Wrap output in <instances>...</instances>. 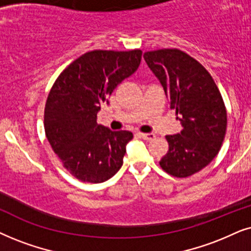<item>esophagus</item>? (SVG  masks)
<instances>
[{"mask_svg": "<svg viewBox=\"0 0 251 251\" xmlns=\"http://www.w3.org/2000/svg\"><path fill=\"white\" fill-rule=\"evenodd\" d=\"M139 135L141 136L143 140H147V141H150V140L155 138V134H152V133H139Z\"/></svg>", "mask_w": 251, "mask_h": 251, "instance_id": "obj_1", "label": "esophagus"}]
</instances>
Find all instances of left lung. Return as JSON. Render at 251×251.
<instances>
[{
    "label": "left lung",
    "mask_w": 251,
    "mask_h": 251,
    "mask_svg": "<svg viewBox=\"0 0 251 251\" xmlns=\"http://www.w3.org/2000/svg\"><path fill=\"white\" fill-rule=\"evenodd\" d=\"M143 58L163 86L182 131L166 135L169 151L160 168L176 178L201 171L219 152L227 113L218 87L200 63L179 49L147 51Z\"/></svg>",
    "instance_id": "1"
}]
</instances>
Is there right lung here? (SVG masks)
<instances>
[{"label":"right lung","instance_id":"right-lung-1","mask_svg":"<svg viewBox=\"0 0 251 251\" xmlns=\"http://www.w3.org/2000/svg\"><path fill=\"white\" fill-rule=\"evenodd\" d=\"M141 50H93L63 71L50 89L45 108L46 136L63 166L81 181L100 183L123 165L128 131L113 132L99 125L101 103L132 75Z\"/></svg>","mask_w":251,"mask_h":251}]
</instances>
